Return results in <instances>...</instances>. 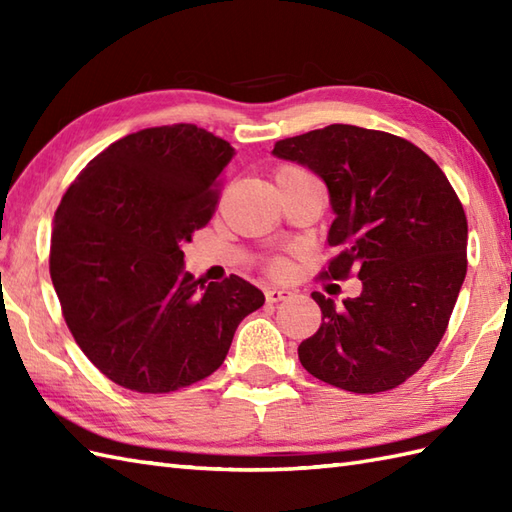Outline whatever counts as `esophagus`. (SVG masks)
<instances>
[{
	"instance_id": "esophagus-1",
	"label": "esophagus",
	"mask_w": 512,
	"mask_h": 512,
	"mask_svg": "<svg viewBox=\"0 0 512 512\" xmlns=\"http://www.w3.org/2000/svg\"><path fill=\"white\" fill-rule=\"evenodd\" d=\"M292 297L290 290L284 288H266V301L268 303H279V301H286Z\"/></svg>"
}]
</instances>
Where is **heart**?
<instances>
[{"label":"heart","mask_w":512,"mask_h":512,"mask_svg":"<svg viewBox=\"0 0 512 512\" xmlns=\"http://www.w3.org/2000/svg\"><path fill=\"white\" fill-rule=\"evenodd\" d=\"M270 268H273V273H284V268H286V264L281 262V259H275L273 264H270Z\"/></svg>","instance_id":"obj_1"}]
</instances>
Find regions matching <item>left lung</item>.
I'll return each instance as SVG.
<instances>
[{"mask_svg":"<svg viewBox=\"0 0 512 512\" xmlns=\"http://www.w3.org/2000/svg\"><path fill=\"white\" fill-rule=\"evenodd\" d=\"M277 158L312 169L336 213L321 279L363 281L341 308L321 292V328L299 345L308 372L354 394L405 383L436 352L466 277L469 224L442 169L409 140L328 125L277 140Z\"/></svg>","mask_w":512,"mask_h":512,"instance_id":"8db88e82","label":"left lung"}]
</instances>
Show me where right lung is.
Here are the masks:
<instances>
[{
    "label": "right lung",
    "instance_id": "obj_1",
    "mask_svg": "<svg viewBox=\"0 0 512 512\" xmlns=\"http://www.w3.org/2000/svg\"><path fill=\"white\" fill-rule=\"evenodd\" d=\"M235 149L189 123L140 129L88 162L54 213L50 277L83 354L112 383L169 394L224 363L264 292L204 286L182 244L209 224Z\"/></svg>",
    "mask_w": 512,
    "mask_h": 512
}]
</instances>
